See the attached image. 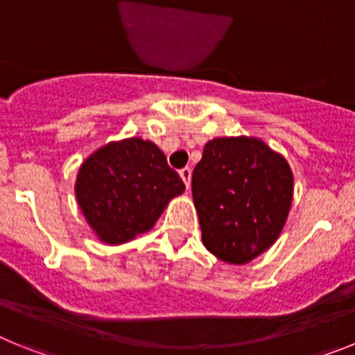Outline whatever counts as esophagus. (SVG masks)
I'll use <instances>...</instances> for the list:
<instances>
[{"label":"esophagus","mask_w":355,"mask_h":355,"mask_svg":"<svg viewBox=\"0 0 355 355\" xmlns=\"http://www.w3.org/2000/svg\"><path fill=\"white\" fill-rule=\"evenodd\" d=\"M180 175H181V180H183V183L187 184V188H190V180H192V171L188 167L181 168L180 171Z\"/></svg>","instance_id":"34e87169"}]
</instances>
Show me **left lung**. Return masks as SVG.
<instances>
[{
    "label": "left lung",
    "instance_id": "8db88e82",
    "mask_svg": "<svg viewBox=\"0 0 355 355\" xmlns=\"http://www.w3.org/2000/svg\"><path fill=\"white\" fill-rule=\"evenodd\" d=\"M202 243L216 258L245 265L270 249L286 224L293 174L254 137L209 140L192 174Z\"/></svg>",
    "mask_w": 355,
    "mask_h": 355
}]
</instances>
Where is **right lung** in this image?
Listing matches in <instances>:
<instances>
[{
  "label": "right lung",
  "mask_w": 355,
  "mask_h": 355,
  "mask_svg": "<svg viewBox=\"0 0 355 355\" xmlns=\"http://www.w3.org/2000/svg\"><path fill=\"white\" fill-rule=\"evenodd\" d=\"M74 192L96 236L121 245L153 229L184 183L156 144L133 137L106 144L85 159Z\"/></svg>",
  "instance_id": "1"
}]
</instances>
